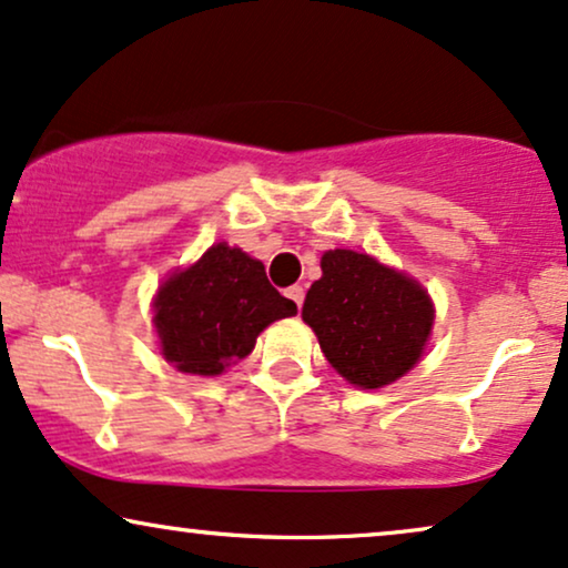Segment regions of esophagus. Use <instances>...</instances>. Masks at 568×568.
Returning <instances> with one entry per match:
<instances>
[{
    "instance_id": "1",
    "label": "esophagus",
    "mask_w": 568,
    "mask_h": 568,
    "mask_svg": "<svg viewBox=\"0 0 568 568\" xmlns=\"http://www.w3.org/2000/svg\"><path fill=\"white\" fill-rule=\"evenodd\" d=\"M286 297L292 300V303H295L297 307H303V300H305V290L300 284H295V286H290V290H286Z\"/></svg>"
}]
</instances>
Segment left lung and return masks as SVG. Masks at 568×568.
Instances as JSON below:
<instances>
[{"mask_svg":"<svg viewBox=\"0 0 568 568\" xmlns=\"http://www.w3.org/2000/svg\"><path fill=\"white\" fill-rule=\"evenodd\" d=\"M321 271L305 295L303 321L332 368L361 389H379L408 374L434 324L424 286L353 250L324 252Z\"/></svg>","mask_w":568,"mask_h":568,"instance_id":"8db88e82","label":"left lung"}]
</instances>
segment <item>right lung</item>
Here are the masks:
<instances>
[{
    "instance_id": "obj_1",
    "label": "right lung",
    "mask_w": 568,
    "mask_h": 568,
    "mask_svg": "<svg viewBox=\"0 0 568 568\" xmlns=\"http://www.w3.org/2000/svg\"><path fill=\"white\" fill-rule=\"evenodd\" d=\"M297 305L273 290L261 261L226 242L168 276L155 297L163 358L184 374L219 376L252 353L257 334Z\"/></svg>"
}]
</instances>
